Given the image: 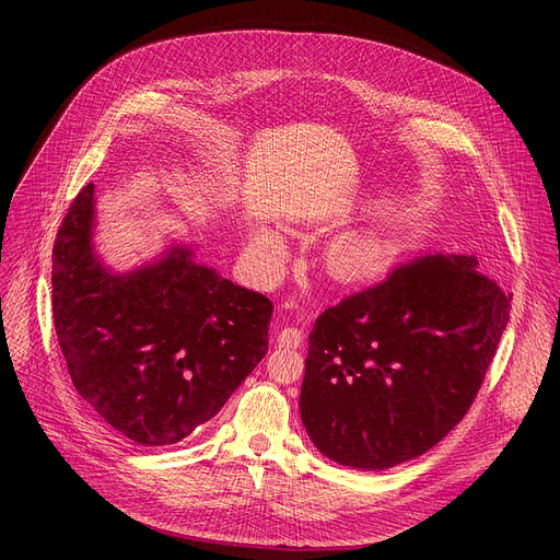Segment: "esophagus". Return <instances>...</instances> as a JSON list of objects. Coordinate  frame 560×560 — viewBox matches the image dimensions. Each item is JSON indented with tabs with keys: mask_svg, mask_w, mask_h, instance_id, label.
I'll list each match as a JSON object with an SVG mask.
<instances>
[{
	"mask_svg": "<svg viewBox=\"0 0 560 560\" xmlns=\"http://www.w3.org/2000/svg\"><path fill=\"white\" fill-rule=\"evenodd\" d=\"M279 347H290V349H298L304 342V331L298 327H285L279 331L277 336Z\"/></svg>",
	"mask_w": 560,
	"mask_h": 560,
	"instance_id": "1",
	"label": "esophagus"
}]
</instances>
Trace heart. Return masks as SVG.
<instances>
[{
	"label": "heart",
	"mask_w": 560,
	"mask_h": 560,
	"mask_svg": "<svg viewBox=\"0 0 560 560\" xmlns=\"http://www.w3.org/2000/svg\"><path fill=\"white\" fill-rule=\"evenodd\" d=\"M254 254L260 258V262L265 265V268H270V270L279 268V262L283 260V254H285V245H283L281 233H277V231H258L254 235ZM342 268H345V272L349 277H361V275H365L368 265L361 258H347L342 262Z\"/></svg>",
	"instance_id": "heart-1"
}]
</instances>
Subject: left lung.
<instances>
[{
  "instance_id": "obj_1",
  "label": "left lung",
  "mask_w": 560,
  "mask_h": 560,
  "mask_svg": "<svg viewBox=\"0 0 560 560\" xmlns=\"http://www.w3.org/2000/svg\"><path fill=\"white\" fill-rule=\"evenodd\" d=\"M477 265L475 256H418L315 319L300 413L327 458L395 467L463 420L513 300Z\"/></svg>"
}]
</instances>
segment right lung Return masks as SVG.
I'll use <instances>...</instances> for the list:
<instances>
[{
    "instance_id": "1",
    "label": "right lung",
    "mask_w": 560,
    "mask_h": 560,
    "mask_svg": "<svg viewBox=\"0 0 560 560\" xmlns=\"http://www.w3.org/2000/svg\"><path fill=\"white\" fill-rule=\"evenodd\" d=\"M95 186L74 197L54 243L51 311L77 393L142 447L209 422L268 351L272 302L174 245L127 275L93 252Z\"/></svg>"
}]
</instances>
